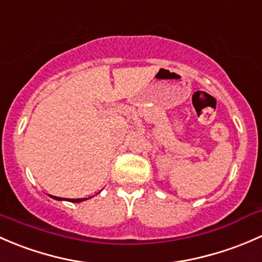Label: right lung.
I'll list each match as a JSON object with an SVG mask.
<instances>
[{"mask_svg": "<svg viewBox=\"0 0 262 262\" xmlns=\"http://www.w3.org/2000/svg\"><path fill=\"white\" fill-rule=\"evenodd\" d=\"M51 198L56 199V201H61V199H63V198H59V196H53V195H51ZM85 199H87V198H85ZM85 199L84 198H83V199H68V201L69 202H73V203H79V202L85 201Z\"/></svg>", "mask_w": 262, "mask_h": 262, "instance_id": "1", "label": "right lung"}]
</instances>
